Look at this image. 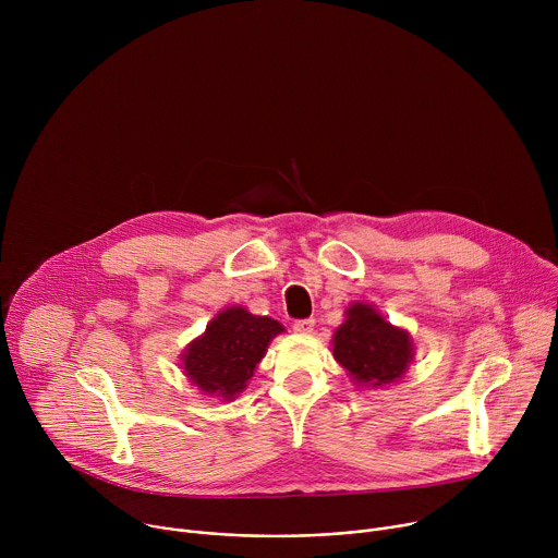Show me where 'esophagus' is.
Instances as JSON below:
<instances>
[{
    "label": "esophagus",
    "instance_id": "34e87169",
    "mask_svg": "<svg viewBox=\"0 0 558 558\" xmlns=\"http://www.w3.org/2000/svg\"><path fill=\"white\" fill-rule=\"evenodd\" d=\"M313 327H315V323L308 317V320H298V323L293 325V331L300 333V336H308V333H313Z\"/></svg>",
    "mask_w": 558,
    "mask_h": 558
}]
</instances>
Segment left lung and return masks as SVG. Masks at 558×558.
Listing matches in <instances>:
<instances>
[{
    "instance_id": "left-lung-1",
    "label": "left lung",
    "mask_w": 558,
    "mask_h": 558,
    "mask_svg": "<svg viewBox=\"0 0 558 558\" xmlns=\"http://www.w3.org/2000/svg\"><path fill=\"white\" fill-rule=\"evenodd\" d=\"M331 351L349 379L362 388L400 381L415 357L411 333L390 325L368 302L347 306L344 323L333 333Z\"/></svg>"
}]
</instances>
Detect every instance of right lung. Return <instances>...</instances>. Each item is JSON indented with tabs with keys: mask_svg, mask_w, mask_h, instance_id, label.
<instances>
[{
	"mask_svg": "<svg viewBox=\"0 0 558 558\" xmlns=\"http://www.w3.org/2000/svg\"><path fill=\"white\" fill-rule=\"evenodd\" d=\"M284 327L267 315H254L245 306L218 311L205 333L194 338L181 353L185 377L207 397L235 400L254 377L271 340Z\"/></svg>",
	"mask_w": 558,
	"mask_h": 558,
	"instance_id": "obj_1",
	"label": "right lung"
}]
</instances>
